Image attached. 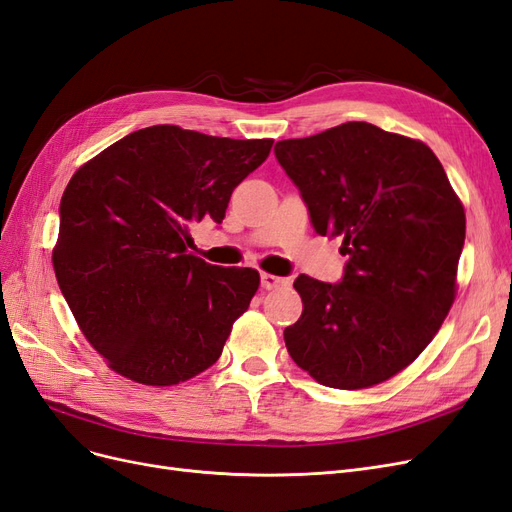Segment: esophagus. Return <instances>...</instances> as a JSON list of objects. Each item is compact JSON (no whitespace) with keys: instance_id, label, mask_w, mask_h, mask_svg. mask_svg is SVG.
I'll return each mask as SVG.
<instances>
[{"instance_id":"1","label":"esophagus","mask_w":512,"mask_h":512,"mask_svg":"<svg viewBox=\"0 0 512 512\" xmlns=\"http://www.w3.org/2000/svg\"><path fill=\"white\" fill-rule=\"evenodd\" d=\"M289 283L287 278H283V276H274V274H268V272H263L261 274V287L263 289H276V287H285Z\"/></svg>"}]
</instances>
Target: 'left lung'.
I'll return each instance as SVG.
<instances>
[{"mask_svg":"<svg viewBox=\"0 0 512 512\" xmlns=\"http://www.w3.org/2000/svg\"><path fill=\"white\" fill-rule=\"evenodd\" d=\"M319 236L342 238L340 283L300 274L291 359L334 389L387 381L432 342L455 300L466 214L430 146L364 121L274 146Z\"/></svg>","mask_w":512,"mask_h":512,"instance_id":"left-lung-1","label":"left lung"}]
</instances>
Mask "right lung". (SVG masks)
Masks as SVG:
<instances>
[{
    "mask_svg": "<svg viewBox=\"0 0 512 512\" xmlns=\"http://www.w3.org/2000/svg\"><path fill=\"white\" fill-rule=\"evenodd\" d=\"M272 140L138 129L85 163L59 206L57 283L82 334L131 381L170 387L221 357L259 287L251 268L195 257L191 227L221 223Z\"/></svg>",
    "mask_w": 512,
    "mask_h": 512,
    "instance_id": "right-lung-1",
    "label": "right lung"
}]
</instances>
